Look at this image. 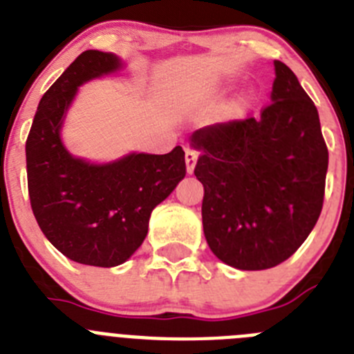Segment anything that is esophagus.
<instances>
[{"instance_id":"esophagus-1","label":"esophagus","mask_w":354,"mask_h":354,"mask_svg":"<svg viewBox=\"0 0 354 354\" xmlns=\"http://www.w3.org/2000/svg\"><path fill=\"white\" fill-rule=\"evenodd\" d=\"M196 159H198V152L195 149H186V168L189 174H193L195 170Z\"/></svg>"}]
</instances>
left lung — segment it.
Wrapping results in <instances>:
<instances>
[{"mask_svg":"<svg viewBox=\"0 0 354 354\" xmlns=\"http://www.w3.org/2000/svg\"><path fill=\"white\" fill-rule=\"evenodd\" d=\"M271 102L261 117L193 133L204 184L202 223L225 264L270 270L292 255L323 209L328 170L317 108L294 72L274 62Z\"/></svg>","mask_w":354,"mask_h":354,"instance_id":"left-lung-1","label":"left lung"}]
</instances>
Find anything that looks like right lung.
Returning a JSON list of instances; mask_svg holds the SVG:
<instances>
[{
	"label": "right lung",
	"instance_id": "1",
	"mask_svg": "<svg viewBox=\"0 0 354 354\" xmlns=\"http://www.w3.org/2000/svg\"><path fill=\"white\" fill-rule=\"evenodd\" d=\"M118 67L111 53H81L42 95L26 140L28 193L40 230L65 257L99 268L122 264L140 248L152 209L186 175L183 147L90 165L62 145V122L77 86Z\"/></svg>",
	"mask_w": 354,
	"mask_h": 354
}]
</instances>
